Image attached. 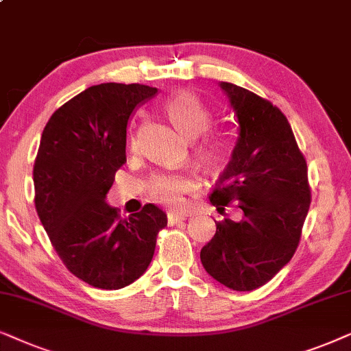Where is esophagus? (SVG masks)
<instances>
[{
    "instance_id": "esophagus-1",
    "label": "esophagus",
    "mask_w": 351,
    "mask_h": 351,
    "mask_svg": "<svg viewBox=\"0 0 351 351\" xmlns=\"http://www.w3.org/2000/svg\"><path fill=\"white\" fill-rule=\"evenodd\" d=\"M167 218H168V223H170V224H175V223L183 221V219H184V215L176 213V212H168Z\"/></svg>"
}]
</instances>
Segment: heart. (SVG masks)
I'll use <instances>...</instances> for the list:
<instances>
[{
	"label": "heart",
	"instance_id": "b5f03b06",
	"mask_svg": "<svg viewBox=\"0 0 351 351\" xmlns=\"http://www.w3.org/2000/svg\"><path fill=\"white\" fill-rule=\"evenodd\" d=\"M163 110L173 127L183 136L195 138L193 141V154L199 165L208 171L218 170L228 157V143L221 134H202L212 123V115L207 107L200 104L189 93H176L165 101ZM130 147L132 151L136 149L134 136L130 139ZM195 186L197 181L189 173H156L146 181L144 191L152 202L168 205L171 208H181L184 205L183 195L195 189Z\"/></svg>",
	"mask_w": 351,
	"mask_h": 351
}]
</instances>
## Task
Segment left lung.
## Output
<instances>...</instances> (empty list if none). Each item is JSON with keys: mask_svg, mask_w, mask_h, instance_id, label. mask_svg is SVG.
Instances as JSON below:
<instances>
[{"mask_svg": "<svg viewBox=\"0 0 351 351\" xmlns=\"http://www.w3.org/2000/svg\"><path fill=\"white\" fill-rule=\"evenodd\" d=\"M239 121V138L210 202L224 213L236 205L241 221L224 218L200 250L213 279L232 291H255L295 254L311 202L306 160L286 115L268 99L221 82Z\"/></svg>", "mask_w": 351, "mask_h": 351, "instance_id": "8db88e82", "label": "left lung"}]
</instances>
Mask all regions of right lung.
<instances>
[{
  "mask_svg": "<svg viewBox=\"0 0 351 351\" xmlns=\"http://www.w3.org/2000/svg\"><path fill=\"white\" fill-rule=\"evenodd\" d=\"M152 86L101 83L60 106L41 134L34 165L35 208L56 254L93 287L117 291L151 263L167 215L152 204L120 218L106 204L127 162V125Z\"/></svg>",
  "mask_w": 351,
  "mask_h": 351,
  "instance_id": "1",
  "label": "right lung"
}]
</instances>
